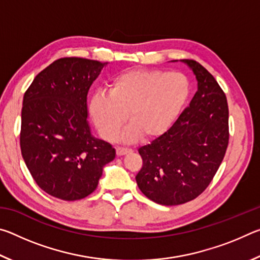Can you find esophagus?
<instances>
[{
    "instance_id": "1",
    "label": "esophagus",
    "mask_w": 260,
    "mask_h": 260,
    "mask_svg": "<svg viewBox=\"0 0 260 260\" xmlns=\"http://www.w3.org/2000/svg\"><path fill=\"white\" fill-rule=\"evenodd\" d=\"M131 151H132L131 149H127V148H117L116 149L117 156H124V155H127V153H129Z\"/></svg>"
}]
</instances>
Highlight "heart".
<instances>
[{
  "label": "heart",
  "mask_w": 260,
  "mask_h": 260,
  "mask_svg": "<svg viewBox=\"0 0 260 260\" xmlns=\"http://www.w3.org/2000/svg\"><path fill=\"white\" fill-rule=\"evenodd\" d=\"M190 95L189 79L180 72L132 70L110 83L109 94L89 101V113L105 140H114L127 118L131 124L120 135L124 142L165 134L178 119Z\"/></svg>",
  "instance_id": "obj_1"
}]
</instances>
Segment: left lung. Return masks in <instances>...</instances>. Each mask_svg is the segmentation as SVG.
I'll use <instances>...</instances> for the list:
<instances>
[{
    "instance_id": "8db88e82",
    "label": "left lung",
    "mask_w": 260,
    "mask_h": 260,
    "mask_svg": "<svg viewBox=\"0 0 260 260\" xmlns=\"http://www.w3.org/2000/svg\"><path fill=\"white\" fill-rule=\"evenodd\" d=\"M180 61L196 77L197 91L165 134L139 149L143 166L135 177L140 190L161 205L187 203L203 192L221 164L230 139L225 93L196 60Z\"/></svg>"
}]
</instances>
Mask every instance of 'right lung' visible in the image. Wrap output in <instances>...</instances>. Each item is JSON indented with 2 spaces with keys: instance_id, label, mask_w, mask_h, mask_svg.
<instances>
[{
  "instance_id": "obj_1",
  "label": "right lung",
  "mask_w": 260,
  "mask_h": 260,
  "mask_svg": "<svg viewBox=\"0 0 260 260\" xmlns=\"http://www.w3.org/2000/svg\"><path fill=\"white\" fill-rule=\"evenodd\" d=\"M107 64L79 57L57 59L24 95L21 155L38 186L57 199H85L116 157L111 144L91 134L88 122V91Z\"/></svg>"
}]
</instances>
